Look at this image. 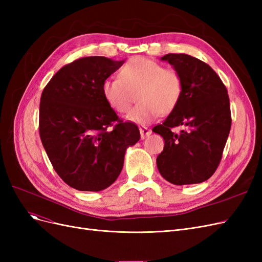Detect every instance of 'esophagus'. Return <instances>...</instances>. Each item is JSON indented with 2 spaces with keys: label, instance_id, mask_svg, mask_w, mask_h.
I'll return each mask as SVG.
<instances>
[{
  "label": "esophagus",
  "instance_id": "1",
  "mask_svg": "<svg viewBox=\"0 0 262 262\" xmlns=\"http://www.w3.org/2000/svg\"><path fill=\"white\" fill-rule=\"evenodd\" d=\"M140 133H141V139H145L146 137H148L150 133H152V131H150L148 128H146V126L142 125L140 126Z\"/></svg>",
  "mask_w": 262,
  "mask_h": 262
}]
</instances>
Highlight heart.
Masks as SVG:
<instances>
[{"mask_svg": "<svg viewBox=\"0 0 262 262\" xmlns=\"http://www.w3.org/2000/svg\"><path fill=\"white\" fill-rule=\"evenodd\" d=\"M120 77H108L102 83V95L118 114L130 110L138 93L140 104L128 115V120L147 123L161 114L176 108L184 91L180 73L173 68L145 57H133L120 69Z\"/></svg>", "mask_w": 262, "mask_h": 262, "instance_id": "b5f03b06", "label": "heart"}]
</instances>
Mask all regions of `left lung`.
Instances as JSON below:
<instances>
[{
  "label": "left lung",
  "mask_w": 262,
  "mask_h": 262,
  "mask_svg": "<svg viewBox=\"0 0 262 262\" xmlns=\"http://www.w3.org/2000/svg\"><path fill=\"white\" fill-rule=\"evenodd\" d=\"M162 60L180 73L184 91L176 108L153 128L165 141L157 168L170 184H200L219 167L231 130L227 90L215 71L191 55L168 53ZM179 125L185 129L173 134L171 129Z\"/></svg>",
  "instance_id": "left-lung-1"
}]
</instances>
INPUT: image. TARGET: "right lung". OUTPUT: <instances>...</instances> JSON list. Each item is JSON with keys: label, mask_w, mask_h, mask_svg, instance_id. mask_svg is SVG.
Returning <instances> with one entry per match:
<instances>
[{"label": "right lung", "mask_w": 262, "mask_h": 262, "mask_svg": "<svg viewBox=\"0 0 262 262\" xmlns=\"http://www.w3.org/2000/svg\"><path fill=\"white\" fill-rule=\"evenodd\" d=\"M123 61L77 59L46 85L39 134L60 178L80 191H100L120 175L124 153L140 140L138 125L123 121L102 95V83Z\"/></svg>", "instance_id": "1"}]
</instances>
